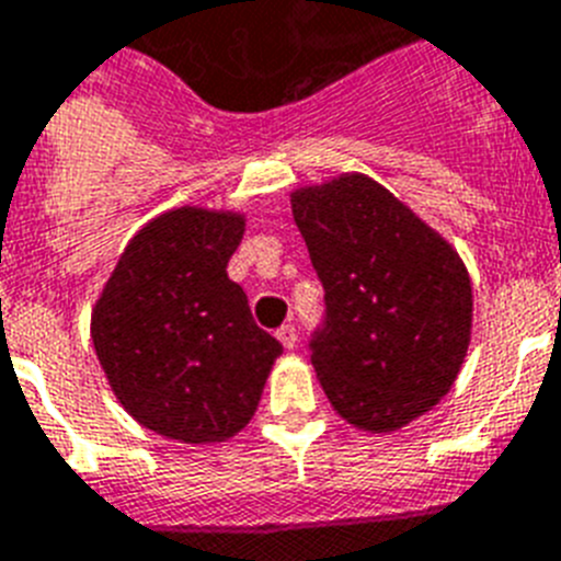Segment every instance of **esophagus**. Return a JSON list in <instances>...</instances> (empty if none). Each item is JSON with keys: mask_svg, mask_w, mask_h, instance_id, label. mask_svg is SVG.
I'll list each match as a JSON object with an SVG mask.
<instances>
[{"mask_svg": "<svg viewBox=\"0 0 561 561\" xmlns=\"http://www.w3.org/2000/svg\"><path fill=\"white\" fill-rule=\"evenodd\" d=\"M276 340H279L285 348H294V345H296V328L294 325H282L279 331H276Z\"/></svg>", "mask_w": 561, "mask_h": 561, "instance_id": "obj_1", "label": "esophagus"}]
</instances>
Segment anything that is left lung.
Here are the masks:
<instances>
[{
  "instance_id": "left-lung-1",
  "label": "left lung",
  "mask_w": 561,
  "mask_h": 561,
  "mask_svg": "<svg viewBox=\"0 0 561 561\" xmlns=\"http://www.w3.org/2000/svg\"><path fill=\"white\" fill-rule=\"evenodd\" d=\"M325 288L311 363L340 417L394 432L430 412L467 357L472 285L461 256L375 178L345 172L290 193Z\"/></svg>"
}]
</instances>
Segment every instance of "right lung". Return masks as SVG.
<instances>
[{"instance_id": "obj_1", "label": "right lung", "mask_w": 561, "mask_h": 561, "mask_svg": "<svg viewBox=\"0 0 561 561\" xmlns=\"http://www.w3.org/2000/svg\"><path fill=\"white\" fill-rule=\"evenodd\" d=\"M241 236V213L170 209L131 236L94 302L91 343L108 386L163 438H233L282 354L227 276Z\"/></svg>"}]
</instances>
